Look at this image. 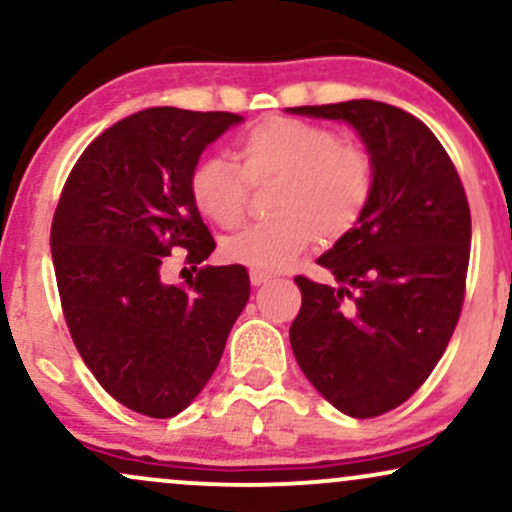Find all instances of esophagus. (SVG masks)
<instances>
[{"instance_id":"34e87169","label":"esophagus","mask_w":512,"mask_h":512,"mask_svg":"<svg viewBox=\"0 0 512 512\" xmlns=\"http://www.w3.org/2000/svg\"><path fill=\"white\" fill-rule=\"evenodd\" d=\"M269 279H272V274L264 272V269H250V281H252V286L267 284Z\"/></svg>"}]
</instances>
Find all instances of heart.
Masks as SVG:
<instances>
[{"label":"heart","mask_w":512,"mask_h":512,"mask_svg":"<svg viewBox=\"0 0 512 512\" xmlns=\"http://www.w3.org/2000/svg\"><path fill=\"white\" fill-rule=\"evenodd\" d=\"M240 168L207 156L192 168L190 195L219 228H238L250 187L274 182L272 219L223 240V257L257 269H284L317 238L337 243L356 231L375 197L378 166L366 146L342 142L332 127L274 115L238 139Z\"/></svg>","instance_id":"obj_1"}]
</instances>
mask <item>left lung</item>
<instances>
[{"instance_id": "left-lung-1", "label": "left lung", "mask_w": 512, "mask_h": 512, "mask_svg": "<svg viewBox=\"0 0 512 512\" xmlns=\"http://www.w3.org/2000/svg\"><path fill=\"white\" fill-rule=\"evenodd\" d=\"M346 120L378 166L375 197L344 240L317 260L339 286L296 276L291 349L305 378L354 419L387 414L426 383L467 289L472 216L460 175L419 117L380 101L301 105Z\"/></svg>"}]
</instances>
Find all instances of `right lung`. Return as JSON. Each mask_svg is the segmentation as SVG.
Here are the masks:
<instances>
[{
	"instance_id": "obj_1",
	"label": "right lung",
	"mask_w": 512,
	"mask_h": 512,
	"mask_svg": "<svg viewBox=\"0 0 512 512\" xmlns=\"http://www.w3.org/2000/svg\"><path fill=\"white\" fill-rule=\"evenodd\" d=\"M240 115L149 108L98 134L74 163L52 219L57 291L76 351L110 397L170 419L209 383L250 298L243 264H202L216 248L190 195L207 144ZM173 249L196 269L166 285Z\"/></svg>"
}]
</instances>
